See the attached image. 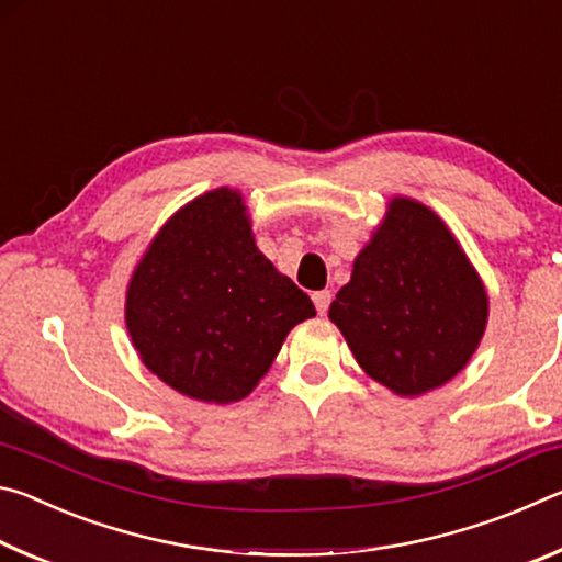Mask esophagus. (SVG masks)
Masks as SVG:
<instances>
[{
  "instance_id": "esophagus-1",
  "label": "esophagus",
  "mask_w": 562,
  "mask_h": 562,
  "mask_svg": "<svg viewBox=\"0 0 562 562\" xmlns=\"http://www.w3.org/2000/svg\"><path fill=\"white\" fill-rule=\"evenodd\" d=\"M312 302H315V307H317L319 315H325L327 307H329V302H331V292L329 290H319V292L312 294Z\"/></svg>"
}]
</instances>
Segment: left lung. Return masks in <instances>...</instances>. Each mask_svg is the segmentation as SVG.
Masks as SVG:
<instances>
[{"label": "left lung", "mask_w": 562, "mask_h": 562, "mask_svg": "<svg viewBox=\"0 0 562 562\" xmlns=\"http://www.w3.org/2000/svg\"><path fill=\"white\" fill-rule=\"evenodd\" d=\"M359 367L402 396L449 382L479 347L488 297L439 217L396 198L329 304Z\"/></svg>", "instance_id": "obj_1"}]
</instances>
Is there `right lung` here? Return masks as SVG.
<instances>
[{
  "label": "right lung",
  "instance_id": "1",
  "mask_svg": "<svg viewBox=\"0 0 562 562\" xmlns=\"http://www.w3.org/2000/svg\"><path fill=\"white\" fill-rule=\"evenodd\" d=\"M315 304L255 247L243 198L213 190L178 211L133 272L126 325L144 364L213 404L240 402Z\"/></svg>",
  "mask_w": 562,
  "mask_h": 562
}]
</instances>
